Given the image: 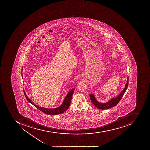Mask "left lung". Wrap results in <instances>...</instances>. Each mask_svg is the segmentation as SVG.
<instances>
[{"label": "left lung", "instance_id": "8db88e82", "mask_svg": "<svg viewBox=\"0 0 150 150\" xmlns=\"http://www.w3.org/2000/svg\"><path fill=\"white\" fill-rule=\"evenodd\" d=\"M128 85H129V76L127 77V82L125 85V88L123 90L118 94V96L111 98L108 102L102 103V102H99L96 99L95 95L93 94L89 93V97H90L91 101H92L93 104L99 109H108L110 108H113L114 106H116L120 101V100H121L123 95L125 94V92L127 89Z\"/></svg>", "mask_w": 150, "mask_h": 150}]
</instances>
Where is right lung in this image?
Instances as JSON below:
<instances>
[{
  "instance_id": "add662e5",
  "label": "right lung",
  "mask_w": 150,
  "mask_h": 150,
  "mask_svg": "<svg viewBox=\"0 0 150 150\" xmlns=\"http://www.w3.org/2000/svg\"><path fill=\"white\" fill-rule=\"evenodd\" d=\"M23 68H22V71H22V72H21L22 76H23ZM74 90L75 88H72L67 93V95L65 97L62 105L58 108H42V107H41L39 105H36L34 104L31 101L30 99L27 96L25 92H24V93L25 98L27 99L28 101L30 102L31 104H32V105H33L37 108L40 110L45 113L46 114L52 116V115H58V114L62 113L68 108L69 105H70L71 101V98H72V94L74 93Z\"/></svg>"
}]
</instances>
